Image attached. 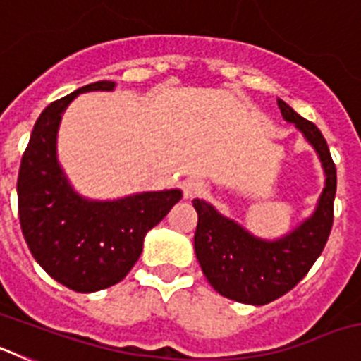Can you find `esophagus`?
<instances>
[{"label": "esophagus", "mask_w": 361, "mask_h": 361, "mask_svg": "<svg viewBox=\"0 0 361 361\" xmlns=\"http://www.w3.org/2000/svg\"><path fill=\"white\" fill-rule=\"evenodd\" d=\"M183 191L186 199H193V197L202 195L204 191H206V184L199 180V178H188L183 186Z\"/></svg>", "instance_id": "obj_1"}]
</instances>
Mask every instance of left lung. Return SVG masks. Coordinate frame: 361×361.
I'll return each mask as SVG.
<instances>
[{"instance_id": "8db88e82", "label": "left lung", "mask_w": 361, "mask_h": 361, "mask_svg": "<svg viewBox=\"0 0 361 361\" xmlns=\"http://www.w3.org/2000/svg\"><path fill=\"white\" fill-rule=\"evenodd\" d=\"M283 119L295 123L314 146L325 170V188L317 212L295 231L275 242L255 238L244 228L220 215L204 200H193L199 222L195 255L213 289L240 304L264 305L291 291L324 251L334 220L336 166L317 124L298 116L279 99Z\"/></svg>"}]
</instances>
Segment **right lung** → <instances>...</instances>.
<instances>
[{"instance_id": "add662e5", "label": "right lung", "mask_w": 361, "mask_h": 361, "mask_svg": "<svg viewBox=\"0 0 361 361\" xmlns=\"http://www.w3.org/2000/svg\"><path fill=\"white\" fill-rule=\"evenodd\" d=\"M114 86L92 82L50 103L34 124L19 166L18 215L28 250L54 280L78 293L101 291L128 275L141 257L146 233L183 197L170 190L94 202L68 184L56 159L61 114L82 92Z\"/></svg>"}]
</instances>
